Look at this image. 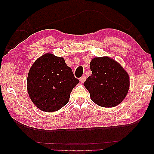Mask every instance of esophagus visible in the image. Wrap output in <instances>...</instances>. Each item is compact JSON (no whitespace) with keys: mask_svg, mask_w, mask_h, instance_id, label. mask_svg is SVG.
I'll return each instance as SVG.
<instances>
[{"mask_svg":"<svg viewBox=\"0 0 154 154\" xmlns=\"http://www.w3.org/2000/svg\"><path fill=\"white\" fill-rule=\"evenodd\" d=\"M86 80V76L85 75H83V76H81L80 78V81L81 82V83H83L84 81H85Z\"/></svg>","mask_w":154,"mask_h":154,"instance_id":"obj_1","label":"esophagus"}]
</instances>
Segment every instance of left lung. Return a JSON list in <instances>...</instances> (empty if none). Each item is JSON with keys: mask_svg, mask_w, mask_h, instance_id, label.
<instances>
[{"mask_svg": "<svg viewBox=\"0 0 154 154\" xmlns=\"http://www.w3.org/2000/svg\"><path fill=\"white\" fill-rule=\"evenodd\" d=\"M92 75L84 86L90 97L99 106L113 107L125 97L130 87L128 73L115 60L109 57H95L90 64Z\"/></svg>", "mask_w": 154, "mask_h": 154, "instance_id": "left-lung-1", "label": "left lung"}]
</instances>
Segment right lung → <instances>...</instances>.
<instances>
[{
  "instance_id": "1",
  "label": "right lung",
  "mask_w": 154,
  "mask_h": 154,
  "mask_svg": "<svg viewBox=\"0 0 154 154\" xmlns=\"http://www.w3.org/2000/svg\"><path fill=\"white\" fill-rule=\"evenodd\" d=\"M79 83L62 57L44 54L34 62L27 78L31 100L41 110L53 112L68 103L73 88Z\"/></svg>"
}]
</instances>
